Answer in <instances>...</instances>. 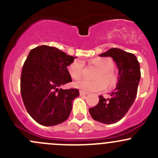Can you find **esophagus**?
<instances>
[{
    "label": "esophagus",
    "instance_id": "obj_1",
    "mask_svg": "<svg viewBox=\"0 0 158 158\" xmlns=\"http://www.w3.org/2000/svg\"><path fill=\"white\" fill-rule=\"evenodd\" d=\"M79 94H80V95H85L88 94V92H83V91H79Z\"/></svg>",
    "mask_w": 158,
    "mask_h": 158
}]
</instances>
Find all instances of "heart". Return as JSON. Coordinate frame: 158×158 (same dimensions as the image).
<instances>
[{
  "mask_svg": "<svg viewBox=\"0 0 158 158\" xmlns=\"http://www.w3.org/2000/svg\"><path fill=\"white\" fill-rule=\"evenodd\" d=\"M92 63L95 65L99 71L97 73L95 81H89L85 79L74 82V86L83 92H99L106 88V83L102 78L105 79L109 85L115 83V77L111 69H113L112 61L107 58H96L92 60ZM83 63L81 60H75L68 66V72L73 79H80L82 75Z\"/></svg>",
  "mask_w": 158,
  "mask_h": 158,
  "instance_id": "heart-1",
  "label": "heart"
}]
</instances>
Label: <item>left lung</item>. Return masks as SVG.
<instances>
[{"label":"left lung","mask_w":158,"mask_h":158,"mask_svg":"<svg viewBox=\"0 0 158 158\" xmlns=\"http://www.w3.org/2000/svg\"><path fill=\"white\" fill-rule=\"evenodd\" d=\"M100 56H110L118 68V82L109 98L99 96V102L89 109L94 120L103 124H114L128 112L134 103L141 78L140 65L136 56L122 49L111 48Z\"/></svg>","instance_id":"1"}]
</instances>
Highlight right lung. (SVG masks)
Instances as JSON below:
<instances>
[{
    "mask_svg": "<svg viewBox=\"0 0 158 158\" xmlns=\"http://www.w3.org/2000/svg\"><path fill=\"white\" fill-rule=\"evenodd\" d=\"M76 57L43 45L30 50L20 77L22 99L29 114L40 125L52 126L69 118L77 89H62L72 82L67 66Z\"/></svg>",
    "mask_w": 158,
    "mask_h": 158,
    "instance_id": "obj_1",
    "label": "right lung"
}]
</instances>
